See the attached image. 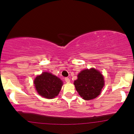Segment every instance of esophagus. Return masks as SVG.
<instances>
[{
  "label": "esophagus",
  "instance_id": "34e87169",
  "mask_svg": "<svg viewBox=\"0 0 134 134\" xmlns=\"http://www.w3.org/2000/svg\"><path fill=\"white\" fill-rule=\"evenodd\" d=\"M65 82H67V83H69V82H70V79H69V78L68 77H66L65 78Z\"/></svg>",
  "mask_w": 134,
  "mask_h": 134
}]
</instances>
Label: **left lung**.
I'll return each mask as SVG.
<instances>
[{
	"label": "left lung",
	"instance_id": "1",
	"mask_svg": "<svg viewBox=\"0 0 134 134\" xmlns=\"http://www.w3.org/2000/svg\"><path fill=\"white\" fill-rule=\"evenodd\" d=\"M74 85L83 99L91 100L100 95L104 86V80L102 75L96 69H85L78 75Z\"/></svg>",
	"mask_w": 134,
	"mask_h": 134
}]
</instances>
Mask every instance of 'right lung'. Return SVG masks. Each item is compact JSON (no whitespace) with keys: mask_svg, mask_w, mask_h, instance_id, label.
<instances>
[{"mask_svg":"<svg viewBox=\"0 0 134 134\" xmlns=\"http://www.w3.org/2000/svg\"><path fill=\"white\" fill-rule=\"evenodd\" d=\"M34 83L38 93L47 99L58 96L63 84L60 78L48 72H43L37 76Z\"/></svg>","mask_w":134,"mask_h":134,"instance_id":"right-lung-1","label":"right lung"}]
</instances>
